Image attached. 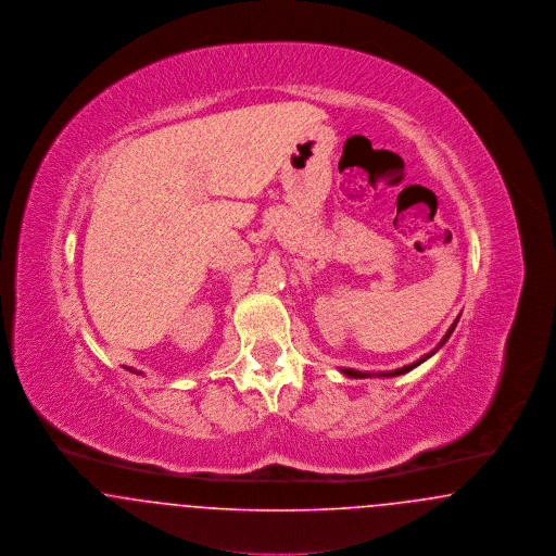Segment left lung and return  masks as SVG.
<instances>
[{
  "mask_svg": "<svg viewBox=\"0 0 556 556\" xmlns=\"http://www.w3.org/2000/svg\"><path fill=\"white\" fill-rule=\"evenodd\" d=\"M456 323H458V318H456V320H454V323H452V327H450L448 333H446V336H444V340H442V342H440V345H438V348H435V350H433V352H438V350H440V348H442V345H444V344H446V342H448V338H450V336H452V331H454V327H456ZM433 352H429V354H425V356H424V358H421V361H417V363H413V365H408V367H402V369L392 370V372H372V375H377V377H396V375H402V372H408V370L415 369V367H419V365H421V363H424V361H427V358H429V356H431V354H433ZM342 372H344V375H348V377H354V379H356V377H358V379H361V377H372V375H370V372H361V370H354V369H344V370H342Z\"/></svg>",
  "mask_w": 556,
  "mask_h": 556,
  "instance_id": "left-lung-1",
  "label": "left lung"
}]
</instances>
